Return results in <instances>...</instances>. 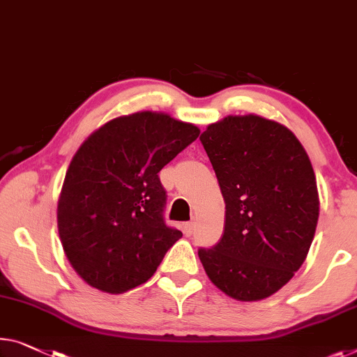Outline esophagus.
<instances>
[{
  "label": "esophagus",
  "mask_w": 357,
  "mask_h": 357,
  "mask_svg": "<svg viewBox=\"0 0 357 357\" xmlns=\"http://www.w3.org/2000/svg\"><path fill=\"white\" fill-rule=\"evenodd\" d=\"M183 229L185 232V236H190V234L194 232V222L189 221V222H184L183 225Z\"/></svg>",
  "instance_id": "34e87169"
}]
</instances>
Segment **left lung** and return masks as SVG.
Masks as SVG:
<instances>
[{"mask_svg":"<svg viewBox=\"0 0 357 357\" xmlns=\"http://www.w3.org/2000/svg\"><path fill=\"white\" fill-rule=\"evenodd\" d=\"M202 144L226 204L225 232L200 248L206 275L238 301L280 290L307 257L319 220L310 157L289 128L259 115L208 125Z\"/></svg>","mask_w":357,"mask_h":357,"instance_id":"1","label":"left lung"}]
</instances>
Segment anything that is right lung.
I'll list each match as a JSON object with an SVG mask.
<instances>
[{
	"mask_svg": "<svg viewBox=\"0 0 357 357\" xmlns=\"http://www.w3.org/2000/svg\"><path fill=\"white\" fill-rule=\"evenodd\" d=\"M200 135L162 112H136L96 130L73 155L57 202L66 257L88 285L123 294L144 284L183 237L163 220L158 173Z\"/></svg>",
	"mask_w": 357,
	"mask_h": 357,
	"instance_id": "1",
	"label": "right lung"
}]
</instances>
